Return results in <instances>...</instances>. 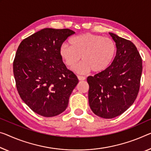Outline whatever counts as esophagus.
<instances>
[{"label": "esophagus", "mask_w": 151, "mask_h": 151, "mask_svg": "<svg viewBox=\"0 0 151 151\" xmlns=\"http://www.w3.org/2000/svg\"><path fill=\"white\" fill-rule=\"evenodd\" d=\"M78 78L79 80H84L86 79L84 76H78Z\"/></svg>", "instance_id": "esophagus-1"}]
</instances>
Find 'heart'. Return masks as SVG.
<instances>
[{
    "mask_svg": "<svg viewBox=\"0 0 151 151\" xmlns=\"http://www.w3.org/2000/svg\"><path fill=\"white\" fill-rule=\"evenodd\" d=\"M71 46L62 45L60 55L65 64L72 67L80 61L82 62L74 67V71L85 73L92 70L101 72L111 64L116 54L115 43L112 39L91 33L82 34L70 40Z\"/></svg>",
    "mask_w": 151,
    "mask_h": 151,
    "instance_id": "1",
    "label": "heart"
}]
</instances>
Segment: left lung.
<instances>
[{
    "label": "left lung",
    "instance_id": "left-lung-1",
    "mask_svg": "<svg viewBox=\"0 0 151 151\" xmlns=\"http://www.w3.org/2000/svg\"><path fill=\"white\" fill-rule=\"evenodd\" d=\"M117 52L105 70L88 76V101L95 115L111 119L124 113L138 96L142 71V58L130 40L109 33Z\"/></svg>",
    "mask_w": 151,
    "mask_h": 151
}]
</instances>
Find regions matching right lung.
Wrapping results in <instances>:
<instances>
[{"mask_svg":"<svg viewBox=\"0 0 151 151\" xmlns=\"http://www.w3.org/2000/svg\"><path fill=\"white\" fill-rule=\"evenodd\" d=\"M75 32L45 28L23 40L13 61L21 99L37 114L50 117L66 109L78 79L66 68L59 49Z\"/></svg>","mask_w":151,"mask_h":151,"instance_id":"1","label":"right lung"}]
</instances>
